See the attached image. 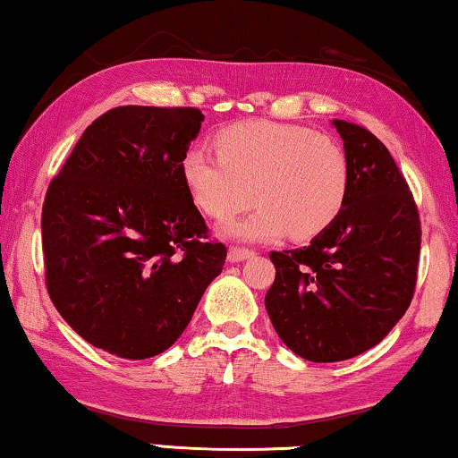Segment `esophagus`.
Segmentation results:
<instances>
[{
  "label": "esophagus",
  "mask_w": 458,
  "mask_h": 458,
  "mask_svg": "<svg viewBox=\"0 0 458 458\" xmlns=\"http://www.w3.org/2000/svg\"><path fill=\"white\" fill-rule=\"evenodd\" d=\"M254 256V250L250 248H242V245H233V248H229V260L231 262H240L245 260V258Z\"/></svg>",
  "instance_id": "obj_1"
}]
</instances>
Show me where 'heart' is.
<instances>
[{
	"instance_id": "1",
	"label": "heart",
	"mask_w": 458,
	"mask_h": 458,
	"mask_svg": "<svg viewBox=\"0 0 458 458\" xmlns=\"http://www.w3.org/2000/svg\"><path fill=\"white\" fill-rule=\"evenodd\" d=\"M216 150L190 148L183 177L198 207L229 218L254 202L258 208L229 225L243 240H268L287 229L293 240L320 235L341 215L349 194V161L330 136L303 125L243 122L216 134Z\"/></svg>"
}]
</instances>
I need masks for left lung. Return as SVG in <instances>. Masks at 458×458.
<instances>
[{
	"label": "left lung",
	"instance_id": "1",
	"mask_svg": "<svg viewBox=\"0 0 458 458\" xmlns=\"http://www.w3.org/2000/svg\"><path fill=\"white\" fill-rule=\"evenodd\" d=\"M333 123L347 200L306 248L270 251L276 273L264 297L281 341L316 363L360 355L393 330L413 300L421 250L420 210L388 148L363 125Z\"/></svg>",
	"mask_w": 458,
	"mask_h": 458
}]
</instances>
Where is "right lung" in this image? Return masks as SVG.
Segmentation results:
<instances>
[{"label": "right lung", "instance_id": "obj_1", "mask_svg": "<svg viewBox=\"0 0 458 458\" xmlns=\"http://www.w3.org/2000/svg\"><path fill=\"white\" fill-rule=\"evenodd\" d=\"M196 107L109 109L84 130L43 202L45 284L84 341L123 360L169 349L221 275L183 177Z\"/></svg>", "mask_w": 458, "mask_h": 458}]
</instances>
